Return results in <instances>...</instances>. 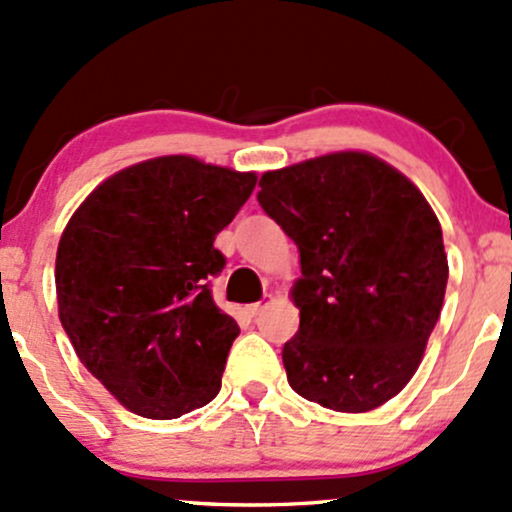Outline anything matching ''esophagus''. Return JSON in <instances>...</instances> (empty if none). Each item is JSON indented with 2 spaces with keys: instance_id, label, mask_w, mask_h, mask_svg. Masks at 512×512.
I'll use <instances>...</instances> for the list:
<instances>
[{
  "instance_id": "1",
  "label": "esophagus",
  "mask_w": 512,
  "mask_h": 512,
  "mask_svg": "<svg viewBox=\"0 0 512 512\" xmlns=\"http://www.w3.org/2000/svg\"><path fill=\"white\" fill-rule=\"evenodd\" d=\"M269 301H272V296H267V301H260V303H252V305H250V313H252V315H260V313H262V310H264V308H267V303H269Z\"/></svg>"
}]
</instances>
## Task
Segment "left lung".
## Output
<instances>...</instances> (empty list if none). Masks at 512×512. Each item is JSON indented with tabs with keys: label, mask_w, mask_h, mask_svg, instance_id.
Wrapping results in <instances>:
<instances>
[{
	"label": "left lung",
	"mask_w": 512,
	"mask_h": 512,
	"mask_svg": "<svg viewBox=\"0 0 512 512\" xmlns=\"http://www.w3.org/2000/svg\"><path fill=\"white\" fill-rule=\"evenodd\" d=\"M257 202L301 252L286 378L320 407L361 414L419 368L448 286L426 197L380 158L342 151L269 170Z\"/></svg>",
	"instance_id": "obj_1"
}]
</instances>
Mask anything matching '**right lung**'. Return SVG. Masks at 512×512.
<instances>
[{
  "label": "right lung",
  "instance_id": "add662e5",
  "mask_svg": "<svg viewBox=\"0 0 512 512\" xmlns=\"http://www.w3.org/2000/svg\"><path fill=\"white\" fill-rule=\"evenodd\" d=\"M192 156L129 166L74 211L57 248L60 320L79 361L146 419H178L219 395L238 322L211 296L214 248L255 190Z\"/></svg>",
  "mask_w": 512,
  "mask_h": 512
}]
</instances>
